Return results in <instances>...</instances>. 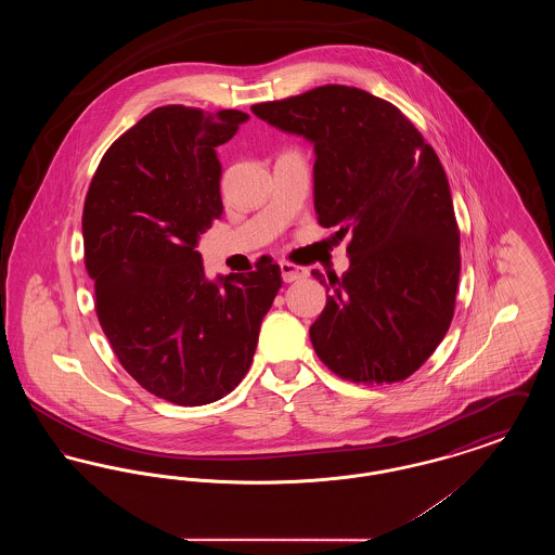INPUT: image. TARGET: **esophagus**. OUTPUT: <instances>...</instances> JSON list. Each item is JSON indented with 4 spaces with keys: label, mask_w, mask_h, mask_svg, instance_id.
Listing matches in <instances>:
<instances>
[{
    "label": "esophagus",
    "mask_w": 555,
    "mask_h": 555,
    "mask_svg": "<svg viewBox=\"0 0 555 555\" xmlns=\"http://www.w3.org/2000/svg\"><path fill=\"white\" fill-rule=\"evenodd\" d=\"M281 274H283L285 283H295V281L306 279L308 270L301 266L291 264V262H281Z\"/></svg>",
    "instance_id": "1"
}]
</instances>
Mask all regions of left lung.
<instances>
[{
  "mask_svg": "<svg viewBox=\"0 0 555 555\" xmlns=\"http://www.w3.org/2000/svg\"><path fill=\"white\" fill-rule=\"evenodd\" d=\"M314 145L318 222L349 235L344 276L312 270L331 295L310 339L353 383H397L448 333L460 279V231L435 150L393 104L324 85L251 106Z\"/></svg>",
  "mask_w": 555,
  "mask_h": 555,
  "instance_id": "left-lung-1",
  "label": "left lung"
}]
</instances>
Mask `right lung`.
I'll return each instance as SVG.
<instances>
[{"mask_svg": "<svg viewBox=\"0 0 555 555\" xmlns=\"http://www.w3.org/2000/svg\"><path fill=\"white\" fill-rule=\"evenodd\" d=\"M247 120L156 107L112 143L85 199V266L107 341L143 389L177 405L237 387L283 283L268 258L210 281L197 251L222 214L216 147Z\"/></svg>", "mask_w": 555, "mask_h": 555, "instance_id": "1", "label": "right lung"}]
</instances>
